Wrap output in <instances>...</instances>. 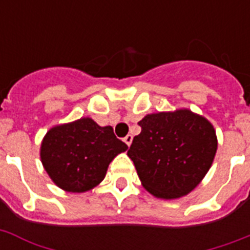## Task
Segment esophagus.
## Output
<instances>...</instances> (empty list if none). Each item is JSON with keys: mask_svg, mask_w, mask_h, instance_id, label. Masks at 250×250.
<instances>
[{"mask_svg": "<svg viewBox=\"0 0 250 250\" xmlns=\"http://www.w3.org/2000/svg\"><path fill=\"white\" fill-rule=\"evenodd\" d=\"M123 141H125V144H127L129 146V145L132 144V135H127V136H125V139H123Z\"/></svg>", "mask_w": 250, "mask_h": 250, "instance_id": "esophagus-1", "label": "esophagus"}]
</instances>
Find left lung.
Here are the masks:
<instances>
[{
    "label": "left lung",
    "instance_id": "obj_1",
    "mask_svg": "<svg viewBox=\"0 0 250 250\" xmlns=\"http://www.w3.org/2000/svg\"><path fill=\"white\" fill-rule=\"evenodd\" d=\"M128 157L145 189L164 200L183 197L200 184L213 164L218 141L206 118L180 109L145 115Z\"/></svg>",
    "mask_w": 250,
    "mask_h": 250
}]
</instances>
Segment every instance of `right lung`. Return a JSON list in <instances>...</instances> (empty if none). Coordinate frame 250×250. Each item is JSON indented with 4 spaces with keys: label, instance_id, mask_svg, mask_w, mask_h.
Returning a JSON list of instances; mask_svg holds the SVG:
<instances>
[{
    "label": "right lung",
    "instance_id": "right-lung-1",
    "mask_svg": "<svg viewBox=\"0 0 250 250\" xmlns=\"http://www.w3.org/2000/svg\"><path fill=\"white\" fill-rule=\"evenodd\" d=\"M128 146L90 118L53 127L41 143L40 157L53 182L66 192L82 193L104 180L110 162Z\"/></svg>",
    "mask_w": 250,
    "mask_h": 250
}]
</instances>
